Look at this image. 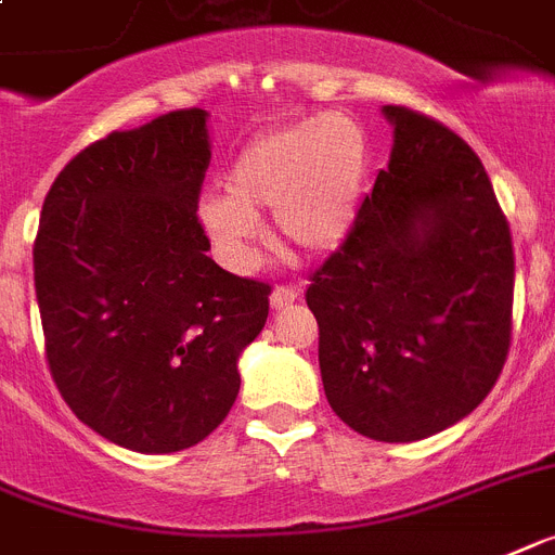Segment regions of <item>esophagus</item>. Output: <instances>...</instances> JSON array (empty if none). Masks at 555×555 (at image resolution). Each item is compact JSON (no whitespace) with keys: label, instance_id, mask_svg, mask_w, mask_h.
Returning <instances> with one entry per match:
<instances>
[{"label":"esophagus","instance_id":"1","mask_svg":"<svg viewBox=\"0 0 555 555\" xmlns=\"http://www.w3.org/2000/svg\"><path fill=\"white\" fill-rule=\"evenodd\" d=\"M297 297H300V288L274 286V292H272V297H269V300H272V309H286L288 304H295Z\"/></svg>","mask_w":555,"mask_h":555}]
</instances>
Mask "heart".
<instances>
[{
	"label": "heart",
	"instance_id": "obj_1",
	"mask_svg": "<svg viewBox=\"0 0 555 555\" xmlns=\"http://www.w3.org/2000/svg\"><path fill=\"white\" fill-rule=\"evenodd\" d=\"M365 181L369 141L360 124L320 113L249 141L229 167L227 195L201 204V223L235 269L255 258L263 209H274L288 246L326 251L349 235Z\"/></svg>",
	"mask_w": 555,
	"mask_h": 555
}]
</instances>
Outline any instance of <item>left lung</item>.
Returning a JSON list of instances; mask_svg holds the SVG:
<instances>
[{"label":"left lung","mask_w":555,"mask_h":555,"mask_svg":"<svg viewBox=\"0 0 555 555\" xmlns=\"http://www.w3.org/2000/svg\"><path fill=\"white\" fill-rule=\"evenodd\" d=\"M393 124L388 169L306 304L343 423L414 442L460 423L496 386L514 332V241L479 155L420 109Z\"/></svg>","instance_id":"obj_1"}]
</instances>
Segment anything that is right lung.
I'll use <instances>...</instances> for the list:
<instances>
[{"label": "right lung", "mask_w": 555, "mask_h": 555, "mask_svg": "<svg viewBox=\"0 0 555 555\" xmlns=\"http://www.w3.org/2000/svg\"><path fill=\"white\" fill-rule=\"evenodd\" d=\"M209 158L204 109H172L85 146L41 206L34 281L50 377L81 423L130 451L209 437L269 318L272 286L206 255Z\"/></svg>", "instance_id": "obj_1"}]
</instances>
